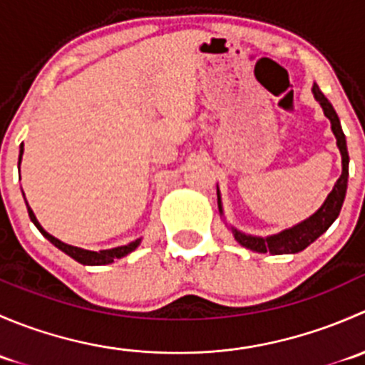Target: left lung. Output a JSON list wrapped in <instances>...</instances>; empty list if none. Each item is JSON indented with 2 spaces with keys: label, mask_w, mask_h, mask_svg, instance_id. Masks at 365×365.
<instances>
[{
  "label": "left lung",
  "mask_w": 365,
  "mask_h": 365,
  "mask_svg": "<svg viewBox=\"0 0 365 365\" xmlns=\"http://www.w3.org/2000/svg\"><path fill=\"white\" fill-rule=\"evenodd\" d=\"M312 93L314 98L319 102V106L323 108V113L330 120L332 125V132L337 139V148H339L341 157H342V173L339 180L334 185L332 192L327 196L325 203L322 205V208L316 213H312L309 219L302 220L297 226L289 227V230L281 231L277 235H272V237H252V235H245L242 231L233 230L235 240L238 242L244 247L251 249L254 252H270V254H297L304 251L305 247L312 244L316 238L322 237L330 226H332L334 220L339 217V212L342 208L346 197V189H348V148H346V138L344 132L341 128V121L337 118V113L334 111L332 104L327 101L325 95L322 93V90L318 88V84L312 86ZM217 203H219V212L222 213V203H220V192L217 189Z\"/></svg>",
  "instance_id": "1"
}]
</instances>
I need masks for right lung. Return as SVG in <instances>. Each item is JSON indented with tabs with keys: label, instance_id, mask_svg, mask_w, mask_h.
<instances>
[{
	"label": "right lung",
	"instance_id": "1",
	"mask_svg": "<svg viewBox=\"0 0 365 365\" xmlns=\"http://www.w3.org/2000/svg\"><path fill=\"white\" fill-rule=\"evenodd\" d=\"M23 145H21V153H19V165H21V159H23ZM28 206V213H29V219H31V222L35 224L36 230L40 231V233L43 235V237L47 238V240L51 242V244L54 245V247H58L60 251H63L65 254H68L70 257H73V259L77 261V263L81 264H109L113 263L114 259H120V257L127 256V254H130L132 251H135L138 249V245L141 244V238H138V240L130 242V244L127 245H121V247H114V249H106V251H86V249H81V247H73V245H68L65 244V242L58 240V238H54L53 235L47 233L46 230H43L42 226H40V222L36 220L35 213H33V210L29 208V205L26 203Z\"/></svg>",
	"mask_w": 365,
	"mask_h": 365
}]
</instances>
